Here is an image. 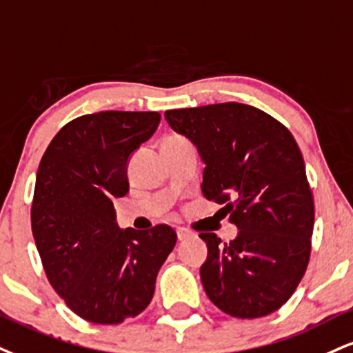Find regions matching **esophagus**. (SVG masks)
Masks as SVG:
<instances>
[{"instance_id":"1","label":"esophagus","mask_w":353,"mask_h":353,"mask_svg":"<svg viewBox=\"0 0 353 353\" xmlns=\"http://www.w3.org/2000/svg\"><path fill=\"white\" fill-rule=\"evenodd\" d=\"M192 236V232L188 230V228H177V239L179 240H185Z\"/></svg>"}]
</instances>
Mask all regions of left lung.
Returning a JSON list of instances; mask_svg holds the SVG:
<instances>
[{
  "label": "left lung",
  "instance_id": "left-lung-1",
  "mask_svg": "<svg viewBox=\"0 0 353 353\" xmlns=\"http://www.w3.org/2000/svg\"><path fill=\"white\" fill-rule=\"evenodd\" d=\"M164 117L197 146L203 195L223 203L220 212L240 230L230 243L201 233L209 246L201 268L207 296L239 319L278 311L311 258L314 197L294 136L271 114L236 101Z\"/></svg>",
  "mask_w": 353,
  "mask_h": 353
}]
</instances>
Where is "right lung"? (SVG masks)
<instances>
[{
	"label": "right lung",
	"mask_w": 353,
	"mask_h": 353,
	"mask_svg": "<svg viewBox=\"0 0 353 353\" xmlns=\"http://www.w3.org/2000/svg\"><path fill=\"white\" fill-rule=\"evenodd\" d=\"M158 112H100L62 126L42 156L32 235L50 286L82 319L121 324L151 303L177 241L169 225L120 230L113 199L130 190L131 152L158 128Z\"/></svg>",
	"instance_id": "1"
}]
</instances>
